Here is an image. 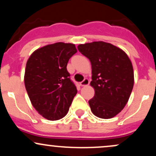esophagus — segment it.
<instances>
[{
  "label": "esophagus",
  "instance_id": "34e87169",
  "mask_svg": "<svg viewBox=\"0 0 156 156\" xmlns=\"http://www.w3.org/2000/svg\"><path fill=\"white\" fill-rule=\"evenodd\" d=\"M89 84V80L88 78H85L83 81L80 82V85L81 86V87H86V86H88Z\"/></svg>",
  "mask_w": 156,
  "mask_h": 156
}]
</instances>
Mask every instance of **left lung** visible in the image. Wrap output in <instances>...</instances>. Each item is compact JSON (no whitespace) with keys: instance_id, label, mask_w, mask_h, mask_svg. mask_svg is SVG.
Returning <instances> with one entry per match:
<instances>
[{"instance_id":"1","label":"left lung","mask_w":156,"mask_h":156,"mask_svg":"<svg viewBox=\"0 0 156 156\" xmlns=\"http://www.w3.org/2000/svg\"><path fill=\"white\" fill-rule=\"evenodd\" d=\"M78 49L92 64L94 96L89 101L96 117L110 119L124 108L134 83L133 69L129 57L120 48L108 42L81 44Z\"/></svg>"}]
</instances>
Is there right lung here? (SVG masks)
<instances>
[{
    "instance_id": "right-lung-1",
    "label": "right lung",
    "mask_w": 156,
    "mask_h": 156,
    "mask_svg": "<svg viewBox=\"0 0 156 156\" xmlns=\"http://www.w3.org/2000/svg\"><path fill=\"white\" fill-rule=\"evenodd\" d=\"M76 52L74 44L56 42L36 50L27 61V93L32 105L48 120L63 118L77 94L67 69L68 61Z\"/></svg>"
}]
</instances>
